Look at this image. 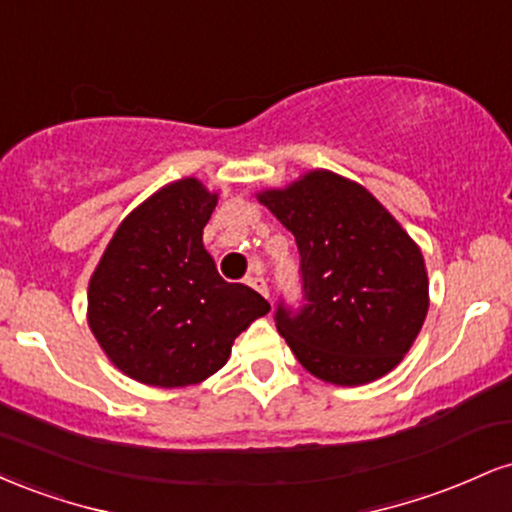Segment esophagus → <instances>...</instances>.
<instances>
[{"label": "esophagus", "mask_w": 512, "mask_h": 512, "mask_svg": "<svg viewBox=\"0 0 512 512\" xmlns=\"http://www.w3.org/2000/svg\"><path fill=\"white\" fill-rule=\"evenodd\" d=\"M248 284H250L252 289H255L257 293H262V296L267 298V301H269V286H267V281H264V276H260V274H257V276H250Z\"/></svg>", "instance_id": "obj_1"}]
</instances>
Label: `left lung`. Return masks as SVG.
<instances>
[{
  "label": "left lung",
  "instance_id": "8db88e82",
  "mask_svg": "<svg viewBox=\"0 0 512 512\" xmlns=\"http://www.w3.org/2000/svg\"><path fill=\"white\" fill-rule=\"evenodd\" d=\"M296 238L305 305H279L276 330L322 383L356 387L383 378L419 337L428 313L421 248L363 185L315 168L257 192Z\"/></svg>",
  "mask_w": 512,
  "mask_h": 512
}]
</instances>
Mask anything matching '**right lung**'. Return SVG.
<instances>
[{"instance_id": "add662e5", "label": "right lung", "mask_w": 512, "mask_h": 512, "mask_svg": "<svg viewBox=\"0 0 512 512\" xmlns=\"http://www.w3.org/2000/svg\"><path fill=\"white\" fill-rule=\"evenodd\" d=\"M219 192L202 180L163 185L115 228L88 279V327L127 378L151 387L204 383L269 303L228 284L204 248Z\"/></svg>"}]
</instances>
